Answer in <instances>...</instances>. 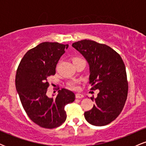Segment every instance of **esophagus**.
<instances>
[{
  "mask_svg": "<svg viewBox=\"0 0 146 146\" xmlns=\"http://www.w3.org/2000/svg\"><path fill=\"white\" fill-rule=\"evenodd\" d=\"M75 98L77 99H81L84 98V95L82 94H80V93H76L75 94Z\"/></svg>",
  "mask_w": 146,
  "mask_h": 146,
  "instance_id": "34e87169",
  "label": "esophagus"
}]
</instances>
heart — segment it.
I'll use <instances>...</instances> for the list:
<instances>
[{"label":"heart","mask_w":146,"mask_h":146,"mask_svg":"<svg viewBox=\"0 0 146 146\" xmlns=\"http://www.w3.org/2000/svg\"><path fill=\"white\" fill-rule=\"evenodd\" d=\"M78 59H80V58H73V60H78ZM79 84H80V82H79L78 80H73V81H71V82L68 83V86H69L71 88H72V89L76 90V89H78V88Z\"/></svg>","instance_id":"b5f03b06"}]
</instances>
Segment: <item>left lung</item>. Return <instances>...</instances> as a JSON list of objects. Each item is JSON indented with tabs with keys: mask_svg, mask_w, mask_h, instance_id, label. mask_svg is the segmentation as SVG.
Returning <instances> with one entry per match:
<instances>
[{
	"mask_svg": "<svg viewBox=\"0 0 146 146\" xmlns=\"http://www.w3.org/2000/svg\"><path fill=\"white\" fill-rule=\"evenodd\" d=\"M89 65L90 89H99L93 108L84 113L88 123L106 125L119 115L128 96V84L123 60L115 50L104 44L90 40L72 44Z\"/></svg>",
	"mask_w": 146,
	"mask_h": 146,
	"instance_id": "left-lung-1",
	"label": "left lung"
}]
</instances>
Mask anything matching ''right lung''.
<instances>
[{
  "label": "right lung",
  "instance_id": "right-lung-1",
  "mask_svg": "<svg viewBox=\"0 0 146 146\" xmlns=\"http://www.w3.org/2000/svg\"><path fill=\"white\" fill-rule=\"evenodd\" d=\"M68 44L44 42L27 52L16 71V88L23 108L31 121L52 129L66 119L65 106L74 102L71 90L62 88L56 98L46 95L48 77L56 74V65Z\"/></svg>",
  "mask_w": 146,
  "mask_h": 146
}]
</instances>
